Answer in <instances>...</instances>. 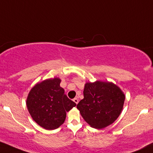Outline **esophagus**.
Masks as SVG:
<instances>
[{
    "mask_svg": "<svg viewBox=\"0 0 153 153\" xmlns=\"http://www.w3.org/2000/svg\"><path fill=\"white\" fill-rule=\"evenodd\" d=\"M73 101H74V102H75V103H76V104L78 103V98H74Z\"/></svg>",
    "mask_w": 153,
    "mask_h": 153,
    "instance_id": "1",
    "label": "esophagus"
}]
</instances>
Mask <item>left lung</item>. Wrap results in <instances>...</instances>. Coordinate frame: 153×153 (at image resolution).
<instances>
[{
	"mask_svg": "<svg viewBox=\"0 0 153 153\" xmlns=\"http://www.w3.org/2000/svg\"><path fill=\"white\" fill-rule=\"evenodd\" d=\"M125 96L111 82L96 81L85 83L83 99L77 108L91 128L102 129L114 123L123 111Z\"/></svg>",
	"mask_w": 153,
	"mask_h": 153,
	"instance_id": "left-lung-1",
	"label": "left lung"
}]
</instances>
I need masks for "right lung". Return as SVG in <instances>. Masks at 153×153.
<instances>
[{
  "label": "right lung",
  "instance_id": "right-lung-1",
  "mask_svg": "<svg viewBox=\"0 0 153 153\" xmlns=\"http://www.w3.org/2000/svg\"><path fill=\"white\" fill-rule=\"evenodd\" d=\"M61 79L50 78L37 83L29 91L26 105L32 119L42 128L54 130L65 121L67 112L76 104L64 94Z\"/></svg>",
  "mask_w": 153,
  "mask_h": 153
}]
</instances>
